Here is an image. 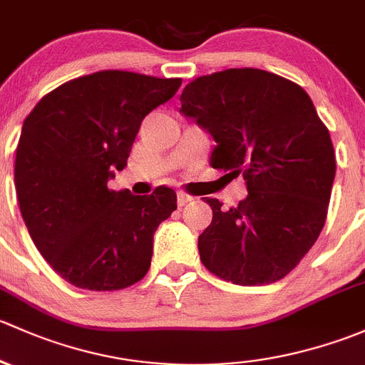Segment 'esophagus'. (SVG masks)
<instances>
[{"label": "esophagus", "instance_id": "obj_1", "mask_svg": "<svg viewBox=\"0 0 365 365\" xmlns=\"http://www.w3.org/2000/svg\"><path fill=\"white\" fill-rule=\"evenodd\" d=\"M193 200V197H190V195H186V193H178V205L179 207H184V205L186 204H190V202Z\"/></svg>", "mask_w": 365, "mask_h": 365}]
</instances>
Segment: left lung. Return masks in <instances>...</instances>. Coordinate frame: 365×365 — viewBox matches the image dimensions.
Masks as SVG:
<instances>
[{"label":"left lung","instance_id":"left-lung-1","mask_svg":"<svg viewBox=\"0 0 365 365\" xmlns=\"http://www.w3.org/2000/svg\"><path fill=\"white\" fill-rule=\"evenodd\" d=\"M179 112L212 135L210 165L247 186L237 207L205 198L212 221L198 237L202 264L240 287L283 279L317 242L336 175L309 95L270 71L230 68L191 81Z\"/></svg>","mask_w":365,"mask_h":365}]
</instances>
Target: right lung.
<instances>
[{
	"label": "right lung",
	"instance_id": "add662e5",
	"mask_svg": "<svg viewBox=\"0 0 365 365\" xmlns=\"http://www.w3.org/2000/svg\"><path fill=\"white\" fill-rule=\"evenodd\" d=\"M181 78L103 70L73 78L36 103L22 125L15 190L36 250L84 290H121L148 274L153 235L178 209L172 187L108 190L142 119L178 93Z\"/></svg>",
	"mask_w": 365,
	"mask_h": 365
}]
</instances>
